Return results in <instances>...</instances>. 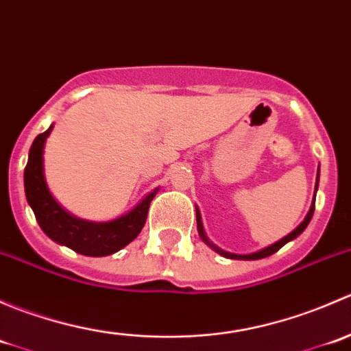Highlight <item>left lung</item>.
<instances>
[{
  "mask_svg": "<svg viewBox=\"0 0 351 351\" xmlns=\"http://www.w3.org/2000/svg\"><path fill=\"white\" fill-rule=\"evenodd\" d=\"M317 183H319V169H317V178H316V190H317ZM314 204H316V197H314V202H313V205H311L309 212H307L306 219H304V221L300 222V224L297 226V228L293 229V231L290 232V234H287L285 238H282L280 241H277V243H275V244H271V246L265 247V250H261V251H256V253H251V254H234V253H228V251H222L221 247H217V246H215V244H212L210 241H208V238H207V236H205V231H204V224H202L200 212H198V208H197V229H198V236H200V238L204 239V243H205V244H208V246H210L212 250L215 251V253L222 254V256H226V258H231V260H261V258H267V256H270V254L277 253V251L280 250L282 246H285L287 243H289V241H292V239H295L297 236H299V234H302V232H304V229L307 228V224H309V222H311V219H313V214H314Z\"/></svg>",
  "mask_w": 351,
  "mask_h": 351,
  "instance_id": "obj_1",
  "label": "left lung"
}]
</instances>
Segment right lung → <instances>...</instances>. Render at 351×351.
Listing matches in <instances>:
<instances>
[{"label": "right lung", "mask_w": 351, "mask_h": 351, "mask_svg": "<svg viewBox=\"0 0 351 351\" xmlns=\"http://www.w3.org/2000/svg\"><path fill=\"white\" fill-rule=\"evenodd\" d=\"M45 132L35 137L34 144L28 153V162L25 166V195L34 210L35 219L42 231L52 241L64 244L73 251L86 256H107L117 253L137 238L143 231L147 219V210L156 192H151L141 204H137L129 214L110 222H90L77 219L66 212L51 195L44 176V144L49 134Z\"/></svg>", "instance_id": "1"}]
</instances>
